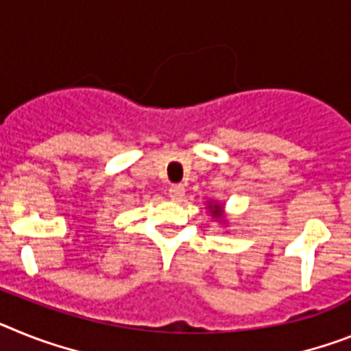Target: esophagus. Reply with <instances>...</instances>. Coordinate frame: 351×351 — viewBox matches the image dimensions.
Segmentation results:
<instances>
[{
    "mask_svg": "<svg viewBox=\"0 0 351 351\" xmlns=\"http://www.w3.org/2000/svg\"><path fill=\"white\" fill-rule=\"evenodd\" d=\"M185 194V187L184 185H171L169 187V198L173 202H178V199L184 198Z\"/></svg>",
    "mask_w": 351,
    "mask_h": 351,
    "instance_id": "34e87169",
    "label": "esophagus"
}]
</instances>
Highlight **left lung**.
Returning a JSON list of instances; mask_svg holds the SVG:
<instances>
[{"instance_id":"8db88e82","label":"left lung","mask_w":351,"mask_h":351,"mask_svg":"<svg viewBox=\"0 0 351 351\" xmlns=\"http://www.w3.org/2000/svg\"><path fill=\"white\" fill-rule=\"evenodd\" d=\"M207 208L210 210V216L214 217L216 221H219L221 225H226V216H225V205L219 202H212V199H208L207 202Z\"/></svg>"}]
</instances>
